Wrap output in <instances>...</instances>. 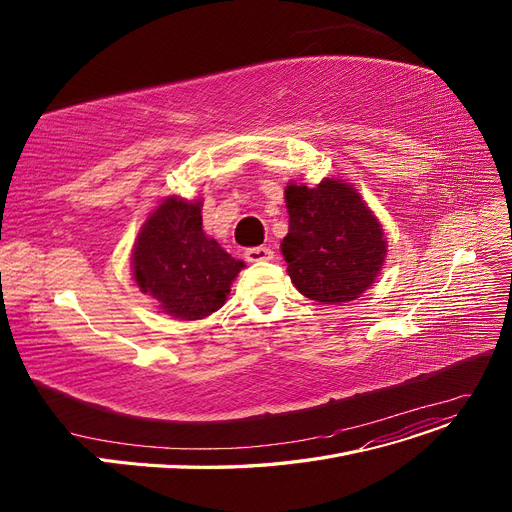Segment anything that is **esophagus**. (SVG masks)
Returning a JSON list of instances; mask_svg holds the SVG:
<instances>
[{"label": "esophagus", "instance_id": "1", "mask_svg": "<svg viewBox=\"0 0 512 512\" xmlns=\"http://www.w3.org/2000/svg\"><path fill=\"white\" fill-rule=\"evenodd\" d=\"M245 259L251 263H263V261H272L274 251L270 247H253L245 251Z\"/></svg>", "mask_w": 512, "mask_h": 512}]
</instances>
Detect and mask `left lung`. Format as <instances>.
<instances>
[{"label":"left lung","mask_w":512,"mask_h":512,"mask_svg":"<svg viewBox=\"0 0 512 512\" xmlns=\"http://www.w3.org/2000/svg\"><path fill=\"white\" fill-rule=\"evenodd\" d=\"M288 276L307 299L340 305L375 282L386 259L382 224L348 182L326 178L315 188L290 182L284 191Z\"/></svg>","instance_id":"obj_1"}]
</instances>
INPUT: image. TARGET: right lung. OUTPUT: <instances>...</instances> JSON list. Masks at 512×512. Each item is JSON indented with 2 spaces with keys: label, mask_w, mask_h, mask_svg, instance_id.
<instances>
[{
  "label": "right lung",
  "mask_w": 512,
  "mask_h": 512,
  "mask_svg": "<svg viewBox=\"0 0 512 512\" xmlns=\"http://www.w3.org/2000/svg\"><path fill=\"white\" fill-rule=\"evenodd\" d=\"M242 267L203 232L201 201L178 197L157 205L132 249V276L141 292L184 321L218 311Z\"/></svg>",
  "instance_id": "1"
}]
</instances>
